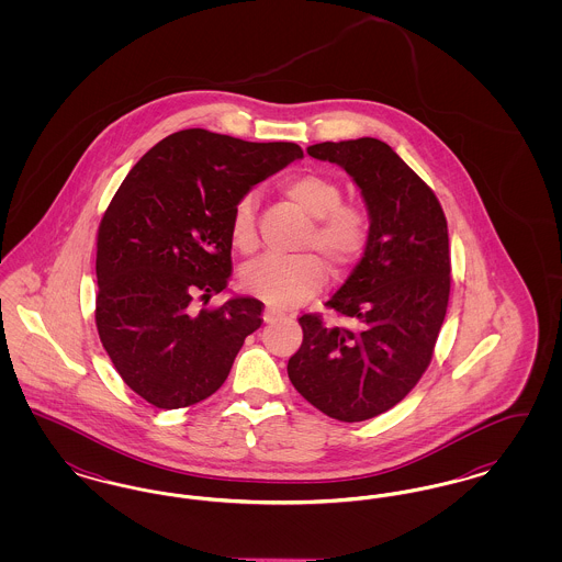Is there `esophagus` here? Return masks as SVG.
I'll list each match as a JSON object with an SVG mask.
<instances>
[{"label":"esophagus","instance_id":"34e87169","mask_svg":"<svg viewBox=\"0 0 562 562\" xmlns=\"http://www.w3.org/2000/svg\"><path fill=\"white\" fill-rule=\"evenodd\" d=\"M286 318V314L284 312H280V310H276V307H266L263 310V322H268V324H271V322H278V321H284Z\"/></svg>","mask_w":562,"mask_h":562}]
</instances>
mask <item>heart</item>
<instances>
[{"mask_svg":"<svg viewBox=\"0 0 562 562\" xmlns=\"http://www.w3.org/2000/svg\"><path fill=\"white\" fill-rule=\"evenodd\" d=\"M282 195L312 223L301 248H314L335 273H346L369 244V221L356 204H346L341 186L321 172H301L280 186ZM232 241L250 255L259 246L257 204L252 195H241L232 211ZM241 286L273 305L293 307L321 291L326 269L316 255L291 259L266 257L241 269Z\"/></svg>","mask_w":562,"mask_h":562,"instance_id":"b5f03b06","label":"heart"}]
</instances>
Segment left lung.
<instances>
[{"instance_id": "obj_1", "label": "left lung", "mask_w": 562, "mask_h": 562, "mask_svg": "<svg viewBox=\"0 0 562 562\" xmlns=\"http://www.w3.org/2000/svg\"><path fill=\"white\" fill-rule=\"evenodd\" d=\"M341 166L369 211V244L326 307L351 326L303 314V344L289 360L294 390L324 415L353 424L376 417L426 373L449 305V229L434 191L379 138L307 147Z\"/></svg>"}]
</instances>
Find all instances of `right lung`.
Here are the masks:
<instances>
[{
    "label": "right lung",
    "mask_w": 562,
    "mask_h": 562,
    "mask_svg": "<svg viewBox=\"0 0 562 562\" xmlns=\"http://www.w3.org/2000/svg\"><path fill=\"white\" fill-rule=\"evenodd\" d=\"M294 143H250L202 128L161 138L115 191L97 240V328L140 398L181 408L213 396L263 303L204 305L232 276V211L291 161Z\"/></svg>",
    "instance_id": "obj_1"
}]
</instances>
